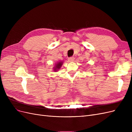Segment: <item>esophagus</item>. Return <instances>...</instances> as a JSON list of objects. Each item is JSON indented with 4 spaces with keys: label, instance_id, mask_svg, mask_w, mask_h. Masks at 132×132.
I'll return each instance as SVG.
<instances>
[{
    "label": "esophagus",
    "instance_id": "obj_1",
    "mask_svg": "<svg viewBox=\"0 0 132 132\" xmlns=\"http://www.w3.org/2000/svg\"><path fill=\"white\" fill-rule=\"evenodd\" d=\"M74 61V58L73 57H69L68 58V61L70 62H73Z\"/></svg>",
    "mask_w": 132,
    "mask_h": 132
}]
</instances>
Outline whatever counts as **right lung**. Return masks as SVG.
Listing matches in <instances>:
<instances>
[{"label":"right lung","mask_w":132,"mask_h":132,"mask_svg":"<svg viewBox=\"0 0 132 132\" xmlns=\"http://www.w3.org/2000/svg\"><path fill=\"white\" fill-rule=\"evenodd\" d=\"M62 64H63V62H58L56 64H55V67L53 68H54V71H57L58 69H59L60 68H61V67H62Z\"/></svg>","instance_id":"obj_1"}]
</instances>
